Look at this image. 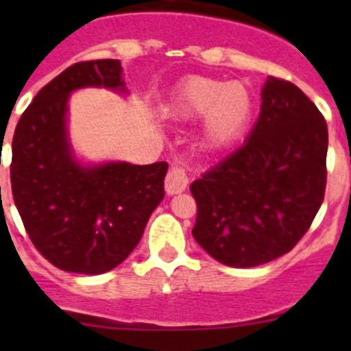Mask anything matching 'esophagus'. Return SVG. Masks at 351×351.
<instances>
[{"label": "esophagus", "instance_id": "1", "mask_svg": "<svg viewBox=\"0 0 351 351\" xmlns=\"http://www.w3.org/2000/svg\"><path fill=\"white\" fill-rule=\"evenodd\" d=\"M188 186V173L181 163H173L165 178V191L169 195L182 193Z\"/></svg>", "mask_w": 351, "mask_h": 351}]
</instances>
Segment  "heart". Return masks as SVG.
<instances>
[{
  "mask_svg": "<svg viewBox=\"0 0 351 351\" xmlns=\"http://www.w3.org/2000/svg\"><path fill=\"white\" fill-rule=\"evenodd\" d=\"M173 112L181 117L206 114L204 141L209 147H225L250 126L255 100L244 82H225L213 77H190L173 98Z\"/></svg>",
  "mask_w": 351,
  "mask_h": 351,
  "instance_id": "b5f03b06",
  "label": "heart"
}]
</instances>
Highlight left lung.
<instances>
[{
    "label": "left lung",
    "mask_w": 351,
    "mask_h": 351,
    "mask_svg": "<svg viewBox=\"0 0 351 351\" xmlns=\"http://www.w3.org/2000/svg\"><path fill=\"white\" fill-rule=\"evenodd\" d=\"M327 145L316 105L295 84L269 77L246 142L191 182L195 241L230 267L288 253L324 202Z\"/></svg>",
    "instance_id": "obj_1"
}]
</instances>
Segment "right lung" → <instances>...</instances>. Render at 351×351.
Returning <instances> with one entry per match:
<instances>
[{"mask_svg": "<svg viewBox=\"0 0 351 351\" xmlns=\"http://www.w3.org/2000/svg\"><path fill=\"white\" fill-rule=\"evenodd\" d=\"M119 60L80 61L43 86L17 123L12 141L14 202L31 243L61 271L104 274L142 239L165 197L169 163L108 161L84 167L66 133V104L79 88L126 91Z\"/></svg>", "mask_w": 351, "mask_h": 351, "instance_id": "add662e5", "label": "right lung"}]
</instances>
